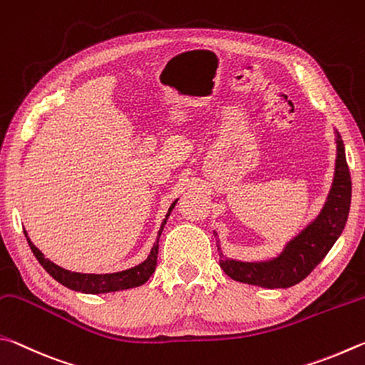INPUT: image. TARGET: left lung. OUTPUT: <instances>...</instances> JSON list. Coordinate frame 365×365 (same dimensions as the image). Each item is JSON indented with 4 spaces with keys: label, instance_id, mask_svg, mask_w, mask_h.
Masks as SVG:
<instances>
[{
    "label": "left lung",
    "instance_id": "1",
    "mask_svg": "<svg viewBox=\"0 0 365 365\" xmlns=\"http://www.w3.org/2000/svg\"><path fill=\"white\" fill-rule=\"evenodd\" d=\"M335 136L336 162L334 182L317 218L306 226L295 239H292L277 258L269 261L244 263V261L229 259L222 255L218 244L220 264L229 277L237 282L264 287V289H289L308 277L330 252L343 232L351 207V176L344 155V144L340 133L335 131Z\"/></svg>",
    "mask_w": 365,
    "mask_h": 365
}]
</instances>
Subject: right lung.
Instances as JSON below:
<instances>
[{
  "label": "right lung",
  "instance_id": "add662e5",
  "mask_svg": "<svg viewBox=\"0 0 365 365\" xmlns=\"http://www.w3.org/2000/svg\"><path fill=\"white\" fill-rule=\"evenodd\" d=\"M176 202L178 200L171 203L168 213H166L162 226H160L157 242L153 244L149 257H147L140 264L131 267V269L120 271V272L81 274V272H72V271L63 269V267L54 264L53 261L44 258V255L40 250H38V248L34 244H31V240L29 239V235H27V231H24V232H25V237H27V242H29V245L31 248V252H34L35 258L40 261V264L44 267V271H46L51 277L56 279L57 282L62 284L63 287H67V289L75 290V292H81V293H91V295H96V293H108V292L134 289V287H139V285L145 284L147 280H149V277L153 274V271H155L157 257H158V239H160V235H162V231H163V227L166 225V220H168L171 210L175 208Z\"/></svg>",
  "mask_w": 365,
  "mask_h": 365
}]
</instances>
